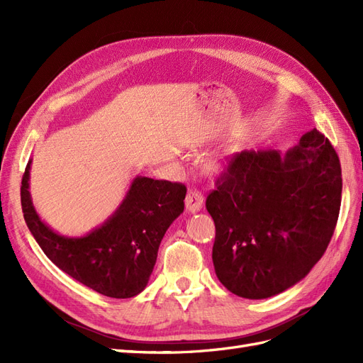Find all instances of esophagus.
<instances>
[{"label":"esophagus","instance_id":"obj_1","mask_svg":"<svg viewBox=\"0 0 363 363\" xmlns=\"http://www.w3.org/2000/svg\"><path fill=\"white\" fill-rule=\"evenodd\" d=\"M184 204H186V211H188L189 213L199 212L200 208L203 207V195L199 191L189 189L188 195H186Z\"/></svg>","mask_w":363,"mask_h":363}]
</instances>
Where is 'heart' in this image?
Masks as SVG:
<instances>
[{"label":"heart","mask_w":363,"mask_h":363,"mask_svg":"<svg viewBox=\"0 0 363 363\" xmlns=\"http://www.w3.org/2000/svg\"><path fill=\"white\" fill-rule=\"evenodd\" d=\"M218 167H219V164H218Z\"/></svg>","instance_id":"heart-1"}]
</instances>
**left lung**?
<instances>
[{
	"label": "left lung",
	"mask_w": 363,
	"mask_h": 363,
	"mask_svg": "<svg viewBox=\"0 0 363 363\" xmlns=\"http://www.w3.org/2000/svg\"><path fill=\"white\" fill-rule=\"evenodd\" d=\"M208 194L216 277L238 296L269 298L311 272L333 236L342 177L335 148L313 128L286 155H235Z\"/></svg>",
	"instance_id": "8db88e82"
}]
</instances>
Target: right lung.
<instances>
[{"label": "right lung", "mask_w": 363, "mask_h": 363, "mask_svg": "<svg viewBox=\"0 0 363 363\" xmlns=\"http://www.w3.org/2000/svg\"><path fill=\"white\" fill-rule=\"evenodd\" d=\"M28 160L21 204L33 238L47 257L84 286L111 298H131L145 289L168 227L183 213L186 186L138 177L104 224L80 238H67L39 218L30 196Z\"/></svg>", "instance_id": "obj_1"}]
</instances>
